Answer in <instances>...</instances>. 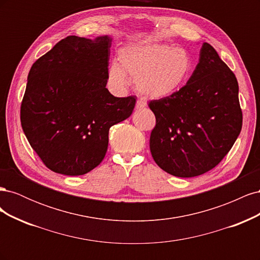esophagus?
<instances>
[{
    "label": "esophagus",
    "instance_id": "esophagus-1",
    "mask_svg": "<svg viewBox=\"0 0 260 260\" xmlns=\"http://www.w3.org/2000/svg\"><path fill=\"white\" fill-rule=\"evenodd\" d=\"M145 106H146V103H145V102H143V101H140V100H138V101H137L136 108L141 109V108H144Z\"/></svg>",
    "mask_w": 260,
    "mask_h": 260
}]
</instances>
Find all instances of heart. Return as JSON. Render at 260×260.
Returning <instances> with one entry per match:
<instances>
[{"label":"heart","mask_w":260,"mask_h":260,"mask_svg":"<svg viewBox=\"0 0 260 260\" xmlns=\"http://www.w3.org/2000/svg\"><path fill=\"white\" fill-rule=\"evenodd\" d=\"M118 61L119 65L109 67V83L124 89L128 76L137 91L149 99L171 96L184 85L192 69L191 57L184 49L158 43L123 46L118 52Z\"/></svg>","instance_id":"heart-1"}]
</instances>
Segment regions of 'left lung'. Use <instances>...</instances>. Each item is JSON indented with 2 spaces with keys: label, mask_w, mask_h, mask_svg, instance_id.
I'll return each mask as SVG.
<instances>
[{
  "label": "left lung",
  "mask_w": 260,
  "mask_h": 260,
  "mask_svg": "<svg viewBox=\"0 0 260 260\" xmlns=\"http://www.w3.org/2000/svg\"><path fill=\"white\" fill-rule=\"evenodd\" d=\"M148 106L156 118L149 138L153 158L180 178L215 168L242 129L237 77L206 42L186 84L171 96L152 100Z\"/></svg>",
  "instance_id": "8db88e82"
}]
</instances>
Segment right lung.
Here are the masks:
<instances>
[{"instance_id": "add662e5", "label": "right lung", "mask_w": 260, "mask_h": 260, "mask_svg": "<svg viewBox=\"0 0 260 260\" xmlns=\"http://www.w3.org/2000/svg\"><path fill=\"white\" fill-rule=\"evenodd\" d=\"M112 39L69 36L38 58L20 105L23 133L50 170L81 176L104 159L112 125L132 114L136 96L106 89Z\"/></svg>"}]
</instances>
